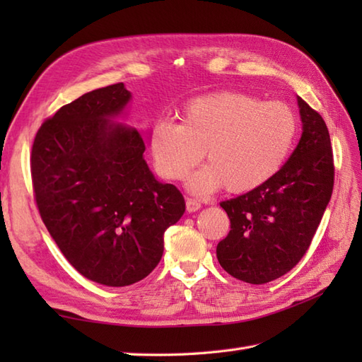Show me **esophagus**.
<instances>
[{"instance_id":"esophagus-1","label":"esophagus","mask_w":362,"mask_h":362,"mask_svg":"<svg viewBox=\"0 0 362 362\" xmlns=\"http://www.w3.org/2000/svg\"><path fill=\"white\" fill-rule=\"evenodd\" d=\"M199 209H201V202L196 201V199H191V197L187 199V211H188V213L197 211Z\"/></svg>"}]
</instances>
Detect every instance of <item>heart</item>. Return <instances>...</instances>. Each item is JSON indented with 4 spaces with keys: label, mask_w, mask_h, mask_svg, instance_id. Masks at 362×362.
Instances as JSON below:
<instances>
[{
    "label": "heart",
    "mask_w": 362,
    "mask_h": 362,
    "mask_svg": "<svg viewBox=\"0 0 362 362\" xmlns=\"http://www.w3.org/2000/svg\"><path fill=\"white\" fill-rule=\"evenodd\" d=\"M298 132L296 112L283 101L261 103L241 91H219L191 99L182 124L157 121L149 144L158 173L182 180L206 156V165L189 179V188L206 194L224 187L249 193L283 168Z\"/></svg>",
    "instance_id": "heart-1"
}]
</instances>
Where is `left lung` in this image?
Here are the masks:
<instances>
[{"mask_svg":"<svg viewBox=\"0 0 362 362\" xmlns=\"http://www.w3.org/2000/svg\"><path fill=\"white\" fill-rule=\"evenodd\" d=\"M303 132L271 180L221 202L230 232L216 247L219 264L238 280L264 284L289 272L306 250L332 199L334 163L324 118L297 98Z\"/></svg>","mask_w":362,"mask_h":362,"instance_id":"8db88e82","label":"left lung"}]
</instances>
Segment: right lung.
I'll use <instances>...</instances> for the list:
<instances>
[{
  "instance_id": "obj_1",
  "label": "right lung",
  "mask_w": 362,
  "mask_h": 362,
  "mask_svg": "<svg viewBox=\"0 0 362 362\" xmlns=\"http://www.w3.org/2000/svg\"><path fill=\"white\" fill-rule=\"evenodd\" d=\"M129 99L122 82L82 95L43 122L30 152L52 240L81 275L113 288L156 269L165 230L185 213L180 191L149 171L140 132L110 121Z\"/></svg>"
}]
</instances>
